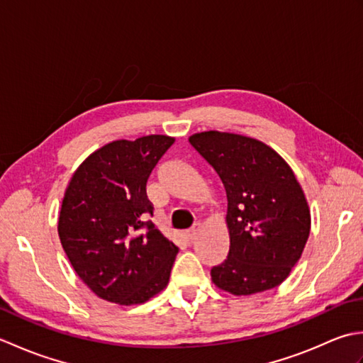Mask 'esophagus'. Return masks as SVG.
Here are the masks:
<instances>
[{"label":"esophagus","instance_id":"obj_1","mask_svg":"<svg viewBox=\"0 0 363 363\" xmlns=\"http://www.w3.org/2000/svg\"><path fill=\"white\" fill-rule=\"evenodd\" d=\"M198 233H199V225H195L191 229L186 230V234H184V235H186V238L190 242V240H194V238L198 235Z\"/></svg>","mask_w":363,"mask_h":363}]
</instances>
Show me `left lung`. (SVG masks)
Wrapping results in <instances>:
<instances>
[{"mask_svg":"<svg viewBox=\"0 0 363 363\" xmlns=\"http://www.w3.org/2000/svg\"><path fill=\"white\" fill-rule=\"evenodd\" d=\"M190 145L225 186L230 246L212 281L233 295L279 285L296 265L311 233V212L299 182L279 154L250 137L195 134Z\"/></svg>","mask_w":363,"mask_h":363,"instance_id":"left-lung-1","label":"left lung"}]
</instances>
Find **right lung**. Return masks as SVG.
I'll use <instances>...</instances> for the list:
<instances>
[{"label":"right lung","mask_w":363,"mask_h":363,"mask_svg":"<svg viewBox=\"0 0 363 363\" xmlns=\"http://www.w3.org/2000/svg\"><path fill=\"white\" fill-rule=\"evenodd\" d=\"M173 143L167 135L107 143L65 191L60 243L82 282L111 303L142 304L168 284L179 250L150 220L146 182Z\"/></svg>","instance_id":"right-lung-1"}]
</instances>
